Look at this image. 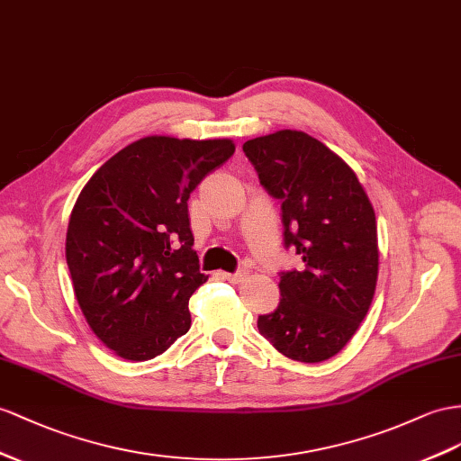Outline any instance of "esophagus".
Listing matches in <instances>:
<instances>
[{"mask_svg": "<svg viewBox=\"0 0 461 461\" xmlns=\"http://www.w3.org/2000/svg\"><path fill=\"white\" fill-rule=\"evenodd\" d=\"M247 275H249V270L240 268V270H235V273H223V278L230 280V282H235V285H238V282H243L247 278Z\"/></svg>", "mask_w": 461, "mask_h": 461, "instance_id": "esophagus-1", "label": "esophagus"}]
</instances>
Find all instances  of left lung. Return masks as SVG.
I'll return each instance as SVG.
<instances>
[{
	"mask_svg": "<svg viewBox=\"0 0 461 461\" xmlns=\"http://www.w3.org/2000/svg\"><path fill=\"white\" fill-rule=\"evenodd\" d=\"M243 151L280 203L285 247L303 261L278 273V308L257 327L285 357L323 362L357 333L374 298V208L348 165L310 134L280 130L247 140Z\"/></svg>",
	"mask_w": 461,
	"mask_h": 461,
	"instance_id": "left-lung-1",
	"label": "left lung"
}]
</instances>
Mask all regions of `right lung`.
Instances as JSON below:
<instances>
[{
  "label": "right lung",
  "instance_id": "right-lung-1",
  "mask_svg": "<svg viewBox=\"0 0 461 461\" xmlns=\"http://www.w3.org/2000/svg\"><path fill=\"white\" fill-rule=\"evenodd\" d=\"M235 151L231 140L148 136L101 165L79 193L66 261L89 327L126 360H149L191 329L198 270L188 196Z\"/></svg>",
  "mask_w": 461,
  "mask_h": 461
}]
</instances>
